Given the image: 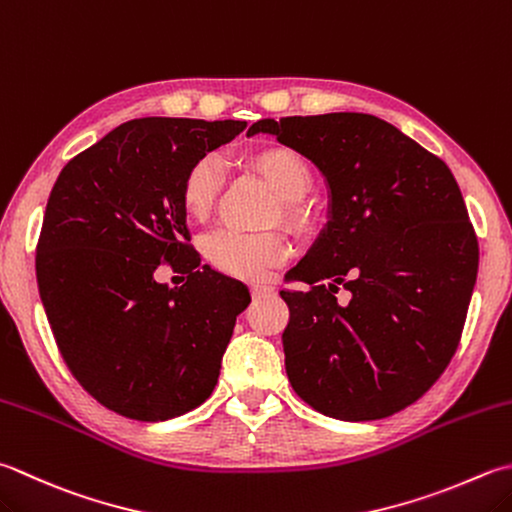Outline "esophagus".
I'll return each mask as SVG.
<instances>
[{
    "label": "esophagus",
    "instance_id": "1",
    "mask_svg": "<svg viewBox=\"0 0 512 512\" xmlns=\"http://www.w3.org/2000/svg\"><path fill=\"white\" fill-rule=\"evenodd\" d=\"M250 290H253V297L255 299H259V297H264V295H270L275 290V286L270 284V282H255L253 286H250Z\"/></svg>",
    "mask_w": 512,
    "mask_h": 512
}]
</instances>
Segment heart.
<instances>
[{
	"label": "heart",
	"instance_id": "1",
	"mask_svg": "<svg viewBox=\"0 0 512 512\" xmlns=\"http://www.w3.org/2000/svg\"><path fill=\"white\" fill-rule=\"evenodd\" d=\"M282 202H299L310 190V168L295 150L268 146L250 157ZM224 184V164L217 155H204L188 168L182 184V204L193 219H204L215 206ZM210 262L237 277H262L270 266L288 257V244L279 235H250L237 228H217L204 239Z\"/></svg>",
	"mask_w": 512,
	"mask_h": 512
}]
</instances>
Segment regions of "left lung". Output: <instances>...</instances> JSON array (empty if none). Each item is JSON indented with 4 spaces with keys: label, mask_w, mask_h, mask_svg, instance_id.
I'll list each match as a JSON object with an SVG mask.
<instances>
[{
    "label": "left lung",
    "mask_w": 512,
    "mask_h": 512,
    "mask_svg": "<svg viewBox=\"0 0 512 512\" xmlns=\"http://www.w3.org/2000/svg\"><path fill=\"white\" fill-rule=\"evenodd\" d=\"M259 133L310 159L328 190L322 233L284 277L308 284L282 290L290 386L344 422L404 410L455 355L475 288L462 190L442 159L375 115L266 117L248 130Z\"/></svg>",
    "instance_id": "obj_1"
}]
</instances>
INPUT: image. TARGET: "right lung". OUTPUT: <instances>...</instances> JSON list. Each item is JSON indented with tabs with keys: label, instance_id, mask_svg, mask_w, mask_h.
<instances>
[{
	"label": "right lung",
	"instance_id": "add662e5",
	"mask_svg": "<svg viewBox=\"0 0 512 512\" xmlns=\"http://www.w3.org/2000/svg\"><path fill=\"white\" fill-rule=\"evenodd\" d=\"M237 119L142 117L64 166L37 244V286L70 373L99 404L166 422L215 390L248 286L188 246L182 184ZM168 261L184 287L156 282Z\"/></svg>",
	"mask_w": 512,
	"mask_h": 512
}]
</instances>
